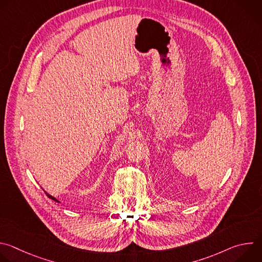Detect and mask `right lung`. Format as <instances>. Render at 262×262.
<instances>
[{
  "label": "right lung",
  "mask_w": 262,
  "mask_h": 262,
  "mask_svg": "<svg viewBox=\"0 0 262 262\" xmlns=\"http://www.w3.org/2000/svg\"><path fill=\"white\" fill-rule=\"evenodd\" d=\"M46 194H47V195H48V197H49V198H50V199H52V200H54V201H56V202H59V201H58V200H57V199H56V198H54V197H53V196H51V195H49V194H48V193H46Z\"/></svg>",
  "instance_id": "add662e5"
}]
</instances>
